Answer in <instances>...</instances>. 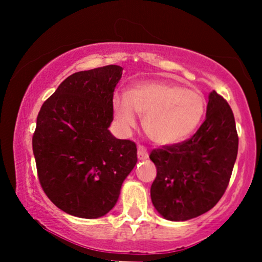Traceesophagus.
<instances>
[{
    "mask_svg": "<svg viewBox=\"0 0 262 262\" xmlns=\"http://www.w3.org/2000/svg\"><path fill=\"white\" fill-rule=\"evenodd\" d=\"M148 158H149V154L145 146L143 145L138 146V159H139V160H146Z\"/></svg>",
    "mask_w": 262,
    "mask_h": 262,
    "instance_id": "34e87169",
    "label": "esophagus"
}]
</instances>
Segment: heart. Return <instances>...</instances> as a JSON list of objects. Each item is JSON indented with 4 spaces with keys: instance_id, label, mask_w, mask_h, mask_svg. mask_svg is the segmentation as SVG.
I'll return each instance as SVG.
<instances>
[{
    "instance_id": "heart-1",
    "label": "heart",
    "mask_w": 262,
    "mask_h": 262,
    "mask_svg": "<svg viewBox=\"0 0 262 262\" xmlns=\"http://www.w3.org/2000/svg\"><path fill=\"white\" fill-rule=\"evenodd\" d=\"M113 111L123 132L137 127L144 116V130L159 145L181 143L196 130L204 113V98L196 90L164 81H148L129 90L128 97L114 95Z\"/></svg>"
}]
</instances>
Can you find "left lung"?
I'll return each mask as SVG.
<instances>
[{
	"mask_svg": "<svg viewBox=\"0 0 262 262\" xmlns=\"http://www.w3.org/2000/svg\"><path fill=\"white\" fill-rule=\"evenodd\" d=\"M237 144L233 111L212 91L206 121L193 137L150 152L156 166L150 188L155 209L173 222L188 221L212 209L228 187Z\"/></svg>",
	"mask_w": 262,
	"mask_h": 262,
	"instance_id": "obj_1",
	"label": "left lung"
}]
</instances>
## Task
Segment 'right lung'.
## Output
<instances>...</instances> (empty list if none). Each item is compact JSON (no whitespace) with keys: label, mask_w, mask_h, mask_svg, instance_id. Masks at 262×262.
Returning a JSON list of instances; mask_svg holds the SVG:
<instances>
[{"label":"right lung","mask_w":262,"mask_h":262,"mask_svg":"<svg viewBox=\"0 0 262 262\" xmlns=\"http://www.w3.org/2000/svg\"><path fill=\"white\" fill-rule=\"evenodd\" d=\"M122 71L107 65L70 75L38 113L33 154L39 182L58 208L75 217L107 214L138 161L134 141L108 130Z\"/></svg>","instance_id":"1"}]
</instances>
